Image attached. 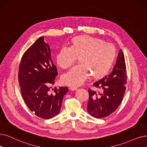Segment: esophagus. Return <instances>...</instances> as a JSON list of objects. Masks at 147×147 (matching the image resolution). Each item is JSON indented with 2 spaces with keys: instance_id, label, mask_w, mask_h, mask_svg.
I'll list each match as a JSON object with an SVG mask.
<instances>
[{
  "instance_id": "1",
  "label": "esophagus",
  "mask_w": 147,
  "mask_h": 147,
  "mask_svg": "<svg viewBox=\"0 0 147 147\" xmlns=\"http://www.w3.org/2000/svg\"><path fill=\"white\" fill-rule=\"evenodd\" d=\"M77 89H78V87H75V86H72L70 87V89L71 90H77Z\"/></svg>"
}]
</instances>
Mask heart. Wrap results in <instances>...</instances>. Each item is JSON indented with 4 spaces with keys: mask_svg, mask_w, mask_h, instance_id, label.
<instances>
[{
    "mask_svg": "<svg viewBox=\"0 0 147 147\" xmlns=\"http://www.w3.org/2000/svg\"><path fill=\"white\" fill-rule=\"evenodd\" d=\"M116 55L115 47L104 41L88 36L74 37L70 46H62L57 52V65L63 69L71 67L79 58L80 64L62 77L64 84L77 86L89 77L99 79L112 67Z\"/></svg>",
    "mask_w": 147,
    "mask_h": 147,
    "instance_id": "b5f03b06",
    "label": "heart"
}]
</instances>
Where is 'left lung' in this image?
Listing matches in <instances>:
<instances>
[{
	"label": "left lung",
	"mask_w": 147,
	"mask_h": 147,
	"mask_svg": "<svg viewBox=\"0 0 147 147\" xmlns=\"http://www.w3.org/2000/svg\"><path fill=\"white\" fill-rule=\"evenodd\" d=\"M127 80L125 58L121 50L112 72L93 83L98 90L89 89L88 113L96 118H105L113 113L122 101Z\"/></svg>",
	"instance_id": "obj_1"
}]
</instances>
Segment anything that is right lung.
<instances>
[{"label":"right lung","instance_id":"right-lung-1","mask_svg":"<svg viewBox=\"0 0 147 147\" xmlns=\"http://www.w3.org/2000/svg\"><path fill=\"white\" fill-rule=\"evenodd\" d=\"M57 75L49 46L41 37L23 54L18 73L23 100L29 110L39 118L49 119L60 113L68 87H55L54 92H51V86L55 83Z\"/></svg>","mask_w":147,"mask_h":147}]
</instances>
